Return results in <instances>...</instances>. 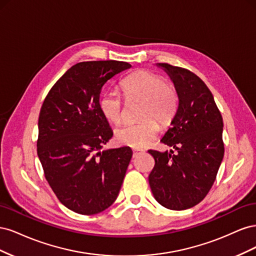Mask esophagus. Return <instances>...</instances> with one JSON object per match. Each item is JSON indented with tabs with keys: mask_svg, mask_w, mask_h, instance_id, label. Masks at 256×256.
<instances>
[{
	"mask_svg": "<svg viewBox=\"0 0 256 256\" xmlns=\"http://www.w3.org/2000/svg\"><path fill=\"white\" fill-rule=\"evenodd\" d=\"M143 152L142 150H138V148H134V157H138V154H141Z\"/></svg>",
	"mask_w": 256,
	"mask_h": 256,
	"instance_id": "34e87169",
	"label": "esophagus"
}]
</instances>
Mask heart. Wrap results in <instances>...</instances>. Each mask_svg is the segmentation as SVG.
Masks as SVG:
<instances>
[{
  "label": "heart",
  "instance_id": "obj_1",
  "mask_svg": "<svg viewBox=\"0 0 256 256\" xmlns=\"http://www.w3.org/2000/svg\"><path fill=\"white\" fill-rule=\"evenodd\" d=\"M122 88L127 100L142 102L141 118H146L118 127L114 134L115 140L120 144L140 148L148 145L159 132L158 122L152 117L164 125L174 118L178 106L177 92L161 76L145 70L128 76L122 82ZM99 106L108 120L114 124L122 122V98L118 92H104Z\"/></svg>",
  "mask_w": 256,
  "mask_h": 256
}]
</instances>
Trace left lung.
<instances>
[{"mask_svg": "<svg viewBox=\"0 0 256 256\" xmlns=\"http://www.w3.org/2000/svg\"><path fill=\"white\" fill-rule=\"evenodd\" d=\"M178 95V106L161 142L176 150H148L154 166L148 176L154 198L166 208L184 210L210 190L224 154L223 120L212 92L196 74L166 63Z\"/></svg>", "mask_w": 256, "mask_h": 256, "instance_id": "left-lung-1", "label": "left lung"}]
</instances>
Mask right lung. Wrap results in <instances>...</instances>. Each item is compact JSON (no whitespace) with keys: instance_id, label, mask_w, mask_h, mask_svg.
<instances>
[{"instance_id":"1","label":"right lung","mask_w":256,"mask_h":256,"mask_svg":"<svg viewBox=\"0 0 256 256\" xmlns=\"http://www.w3.org/2000/svg\"><path fill=\"white\" fill-rule=\"evenodd\" d=\"M131 67L126 62L76 64L46 97L38 120L37 154L46 180L70 210L96 214L118 196L132 150H104L113 131L100 111L102 86Z\"/></svg>"}]
</instances>
